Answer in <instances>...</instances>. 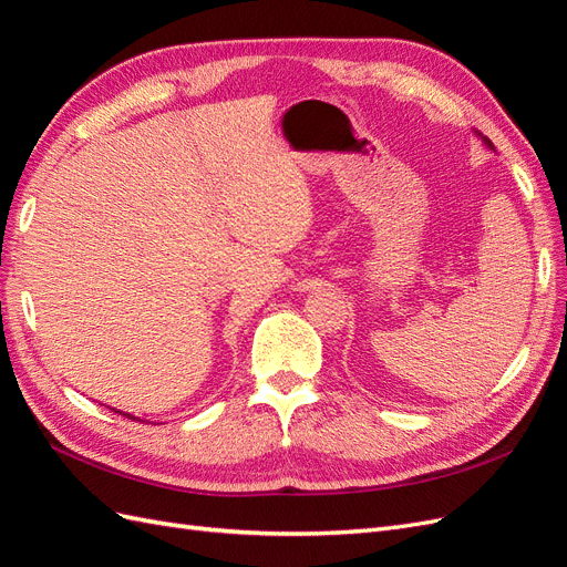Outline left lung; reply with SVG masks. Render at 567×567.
<instances>
[{
    "label": "left lung",
    "mask_w": 567,
    "mask_h": 567,
    "mask_svg": "<svg viewBox=\"0 0 567 567\" xmlns=\"http://www.w3.org/2000/svg\"><path fill=\"white\" fill-rule=\"evenodd\" d=\"M475 134L480 136V140H483V142H485V146H487V148H494V146H492V142L487 140V136H483V134H480V132H475Z\"/></svg>",
    "instance_id": "left-lung-1"
}]
</instances>
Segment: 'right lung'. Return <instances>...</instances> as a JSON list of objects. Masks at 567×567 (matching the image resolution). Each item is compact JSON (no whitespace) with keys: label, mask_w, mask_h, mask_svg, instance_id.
Segmentation results:
<instances>
[{"label":"right lung","mask_w":567,"mask_h":567,"mask_svg":"<svg viewBox=\"0 0 567 567\" xmlns=\"http://www.w3.org/2000/svg\"><path fill=\"white\" fill-rule=\"evenodd\" d=\"M120 414L127 416V419H132V421H136V416H132V414H125V411H120ZM140 421H142V419H140Z\"/></svg>","instance_id":"obj_1"}]
</instances>
